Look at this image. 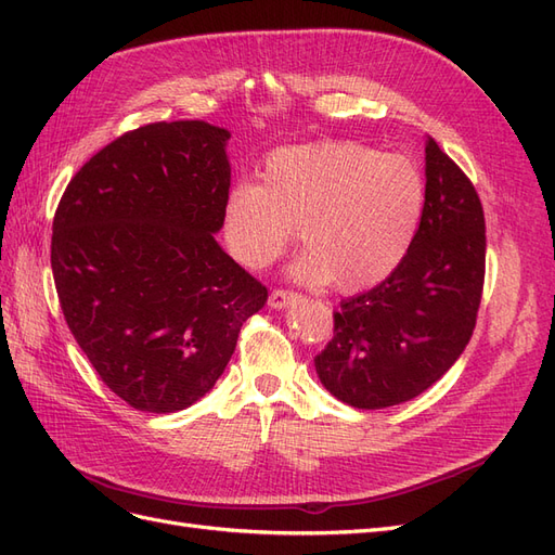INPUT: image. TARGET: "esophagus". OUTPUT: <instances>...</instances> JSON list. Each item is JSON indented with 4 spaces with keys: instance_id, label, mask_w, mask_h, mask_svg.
Returning <instances> with one entry per match:
<instances>
[{
    "instance_id": "obj_1",
    "label": "esophagus",
    "mask_w": 555,
    "mask_h": 555,
    "mask_svg": "<svg viewBox=\"0 0 555 555\" xmlns=\"http://www.w3.org/2000/svg\"><path fill=\"white\" fill-rule=\"evenodd\" d=\"M296 296L298 294L292 292V289H273L271 296H268V306L275 308V310H282V308H287Z\"/></svg>"
}]
</instances>
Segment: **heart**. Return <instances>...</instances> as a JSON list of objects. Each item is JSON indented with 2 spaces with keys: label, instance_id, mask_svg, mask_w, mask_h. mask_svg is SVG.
<instances>
[{
  "label": "heart",
  "instance_id": "heart-1",
  "mask_svg": "<svg viewBox=\"0 0 555 555\" xmlns=\"http://www.w3.org/2000/svg\"><path fill=\"white\" fill-rule=\"evenodd\" d=\"M426 182L402 155L351 141L280 147L257 184H236L222 208L231 257L251 271L271 266L294 241L306 251L292 273L343 294L371 289L408 257L424 220Z\"/></svg>",
  "mask_w": 555,
  "mask_h": 555
}]
</instances>
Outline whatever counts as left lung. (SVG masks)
<instances>
[{
	"instance_id": "left-lung-1",
	"label": "left lung",
	"mask_w": 555,
	"mask_h": 555,
	"mask_svg": "<svg viewBox=\"0 0 555 555\" xmlns=\"http://www.w3.org/2000/svg\"><path fill=\"white\" fill-rule=\"evenodd\" d=\"M483 271L486 222L475 184L428 139L422 227L389 278L333 312V338L314 357L326 391L359 410L424 393L473 338Z\"/></svg>"
}]
</instances>
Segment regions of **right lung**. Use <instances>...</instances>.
Masks as SVG:
<instances>
[{
    "label": "right lung",
    "instance_id": "add662e5",
    "mask_svg": "<svg viewBox=\"0 0 555 555\" xmlns=\"http://www.w3.org/2000/svg\"><path fill=\"white\" fill-rule=\"evenodd\" d=\"M231 133L201 120L122 133L66 184L50 266L66 324L127 405L204 398L268 289L217 245Z\"/></svg>",
    "mask_w": 555,
    "mask_h": 555
}]
</instances>
